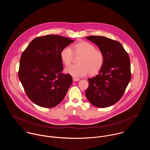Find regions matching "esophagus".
I'll return each instance as SVG.
<instances>
[{
    "label": "esophagus",
    "mask_w": 150,
    "mask_h": 150,
    "mask_svg": "<svg viewBox=\"0 0 150 150\" xmlns=\"http://www.w3.org/2000/svg\"><path fill=\"white\" fill-rule=\"evenodd\" d=\"M73 81H79L80 80V79H78V78H75V77H73Z\"/></svg>",
    "instance_id": "obj_1"
}]
</instances>
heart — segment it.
Returning a JSON list of instances; mask_svg holds the SVG:
<instances>
[{
    "label": "heart",
    "instance_id": "heart-1",
    "mask_svg": "<svg viewBox=\"0 0 150 150\" xmlns=\"http://www.w3.org/2000/svg\"><path fill=\"white\" fill-rule=\"evenodd\" d=\"M74 55L80 56L77 61L79 64L66 67L65 72L74 77H84L89 73L91 75H95L100 71L105 62L103 53L96 50L92 44L86 41L73 44L71 49L66 47L60 52L61 61L66 66L71 64Z\"/></svg>",
    "mask_w": 150,
    "mask_h": 150
}]
</instances>
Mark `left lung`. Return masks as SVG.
<instances>
[{
  "mask_svg": "<svg viewBox=\"0 0 150 150\" xmlns=\"http://www.w3.org/2000/svg\"><path fill=\"white\" fill-rule=\"evenodd\" d=\"M86 39L96 44L105 57L99 74L88 79L86 96L96 107H109L122 98L130 80L128 54L120 42L106 37L90 36Z\"/></svg>",
  "mask_w": 150,
  "mask_h": 150,
  "instance_id": "1",
  "label": "left lung"
}]
</instances>
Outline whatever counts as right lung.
I'll list each match as a JSON object with an SVG mask.
<instances>
[{
  "instance_id": "right-lung-1",
  "label": "right lung",
  "mask_w": 150,
  "mask_h": 150,
  "mask_svg": "<svg viewBox=\"0 0 150 150\" xmlns=\"http://www.w3.org/2000/svg\"><path fill=\"white\" fill-rule=\"evenodd\" d=\"M74 40L48 35L34 39L22 54L18 77L25 91L36 105L55 107L64 99L73 79L62 73L61 50Z\"/></svg>"
}]
</instances>
